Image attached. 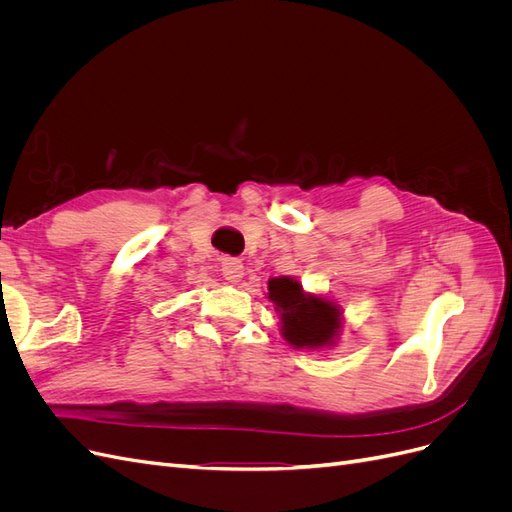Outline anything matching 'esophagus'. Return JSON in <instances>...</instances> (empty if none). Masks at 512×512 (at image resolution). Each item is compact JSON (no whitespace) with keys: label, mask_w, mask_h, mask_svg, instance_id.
<instances>
[{"label":"esophagus","mask_w":512,"mask_h":512,"mask_svg":"<svg viewBox=\"0 0 512 512\" xmlns=\"http://www.w3.org/2000/svg\"><path fill=\"white\" fill-rule=\"evenodd\" d=\"M243 273H245V265L241 260H237V258H224L222 260V275L226 277L228 282L237 284L243 277Z\"/></svg>","instance_id":"obj_1"}]
</instances>
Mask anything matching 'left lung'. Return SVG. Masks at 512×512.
Wrapping results in <instances>:
<instances>
[{
	"label": "left lung",
	"mask_w": 512,
	"mask_h": 512,
	"mask_svg": "<svg viewBox=\"0 0 512 512\" xmlns=\"http://www.w3.org/2000/svg\"><path fill=\"white\" fill-rule=\"evenodd\" d=\"M267 299L273 303L286 344L297 350L333 348L346 329L344 309L327 294L307 292L292 275L271 277Z\"/></svg>",
	"instance_id": "1"
}]
</instances>
